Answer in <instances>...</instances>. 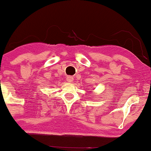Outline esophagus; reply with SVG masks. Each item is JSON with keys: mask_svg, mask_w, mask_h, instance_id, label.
Returning <instances> with one entry per match:
<instances>
[{"mask_svg": "<svg viewBox=\"0 0 151 151\" xmlns=\"http://www.w3.org/2000/svg\"><path fill=\"white\" fill-rule=\"evenodd\" d=\"M67 81L69 82V83H71V82L73 81V78L71 77V76H69V77L67 78Z\"/></svg>", "mask_w": 151, "mask_h": 151, "instance_id": "obj_1", "label": "esophagus"}]
</instances>
